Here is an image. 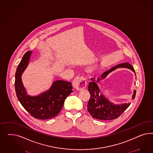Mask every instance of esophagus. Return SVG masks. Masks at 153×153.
<instances>
[{
    "label": "esophagus",
    "mask_w": 153,
    "mask_h": 153,
    "mask_svg": "<svg viewBox=\"0 0 153 153\" xmlns=\"http://www.w3.org/2000/svg\"><path fill=\"white\" fill-rule=\"evenodd\" d=\"M86 84V79L83 76H77L73 81V86L78 90H81L85 88Z\"/></svg>",
    "instance_id": "esophagus-1"
}]
</instances>
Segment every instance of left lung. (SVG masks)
I'll return each instance as SVG.
<instances>
[{
    "label": "left lung",
    "instance_id": "left-lung-1",
    "mask_svg": "<svg viewBox=\"0 0 153 153\" xmlns=\"http://www.w3.org/2000/svg\"><path fill=\"white\" fill-rule=\"evenodd\" d=\"M120 67L127 68L135 72L132 65L128 63H124L117 65L109 71L105 72L102 74L101 77L97 79L95 78L91 79V81L89 83L88 87V91L91 97L88 104V113L93 116V118L101 120H115L119 117L130 106V103H125L121 105H114L112 104L101 94L97 86L98 83L102 79H105L108 74L116 70V68ZM136 91H134L132 96L133 99H134Z\"/></svg>",
    "mask_w": 153,
    "mask_h": 153
}]
</instances>
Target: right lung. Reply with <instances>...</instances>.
I'll return each instance as SVG.
<instances>
[{"label":"right lung","instance_id":"obj_1","mask_svg":"<svg viewBox=\"0 0 153 153\" xmlns=\"http://www.w3.org/2000/svg\"><path fill=\"white\" fill-rule=\"evenodd\" d=\"M31 51L24 54L15 74V90L17 97L23 108L31 116L39 120H48L55 117L63 106L65 98L73 92L70 82L58 80L51 88L38 97H31L26 95L21 81V75L26 68Z\"/></svg>","mask_w":153,"mask_h":153}]
</instances>
